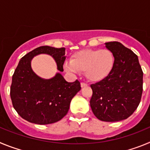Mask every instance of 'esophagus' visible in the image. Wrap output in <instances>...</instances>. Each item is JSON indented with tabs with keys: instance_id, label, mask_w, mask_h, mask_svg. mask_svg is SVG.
<instances>
[{
	"instance_id": "obj_1",
	"label": "esophagus",
	"mask_w": 150,
	"mask_h": 150,
	"mask_svg": "<svg viewBox=\"0 0 150 150\" xmlns=\"http://www.w3.org/2000/svg\"><path fill=\"white\" fill-rule=\"evenodd\" d=\"M87 86H88V85L86 84V83H80V86H81L82 88H84V87H86Z\"/></svg>"
}]
</instances>
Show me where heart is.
Segmentation results:
<instances>
[{"instance_id":"heart-1","label":"heart","mask_w":150,"mask_h":150,"mask_svg":"<svg viewBox=\"0 0 150 150\" xmlns=\"http://www.w3.org/2000/svg\"><path fill=\"white\" fill-rule=\"evenodd\" d=\"M114 64V55L110 50L88 49L75 52L71 62L64 63V68L73 73L84 71L88 80L98 83L109 76Z\"/></svg>"}]
</instances>
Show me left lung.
I'll list each match as a JSON object with an SVG mask.
<instances>
[{
	"instance_id": "1",
	"label": "left lung",
	"mask_w": 150,
	"mask_h": 150,
	"mask_svg": "<svg viewBox=\"0 0 150 150\" xmlns=\"http://www.w3.org/2000/svg\"><path fill=\"white\" fill-rule=\"evenodd\" d=\"M115 58L112 72L91 85L90 106L94 115L104 122L126 120L138 107L143 92V71L138 57L120 42L104 43Z\"/></svg>"
}]
</instances>
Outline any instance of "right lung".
<instances>
[{
	"label": "right lung",
	"mask_w": 150,
	"mask_h": 150,
	"mask_svg": "<svg viewBox=\"0 0 150 150\" xmlns=\"http://www.w3.org/2000/svg\"><path fill=\"white\" fill-rule=\"evenodd\" d=\"M40 54L50 55L59 71L53 78L44 79L36 74L31 67L34 57ZM65 48L40 46L20 59L12 78L10 97L14 109L29 122L48 125L66 116L72 98L81 89L78 80L68 83L63 72Z\"/></svg>",
	"instance_id": "1"
}]
</instances>
